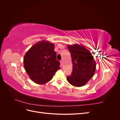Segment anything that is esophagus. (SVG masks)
<instances>
[{"label":"esophagus","mask_w":120,"mask_h":120,"mask_svg":"<svg viewBox=\"0 0 120 120\" xmlns=\"http://www.w3.org/2000/svg\"><path fill=\"white\" fill-rule=\"evenodd\" d=\"M60 64L63 66V60H61L60 61Z\"/></svg>","instance_id":"esophagus-1"}]
</instances>
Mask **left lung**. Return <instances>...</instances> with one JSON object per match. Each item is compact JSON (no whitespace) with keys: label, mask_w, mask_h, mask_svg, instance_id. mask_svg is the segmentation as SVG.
<instances>
[{"label":"left lung","mask_w":120,"mask_h":120,"mask_svg":"<svg viewBox=\"0 0 120 120\" xmlns=\"http://www.w3.org/2000/svg\"><path fill=\"white\" fill-rule=\"evenodd\" d=\"M72 64V71L67 77L68 82L75 86H82L94 75L96 63L92 53L84 46L75 44L68 45Z\"/></svg>","instance_id":"obj_1"}]
</instances>
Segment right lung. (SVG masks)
<instances>
[{
  "mask_svg": "<svg viewBox=\"0 0 120 120\" xmlns=\"http://www.w3.org/2000/svg\"><path fill=\"white\" fill-rule=\"evenodd\" d=\"M54 49L53 43L42 41L34 45L25 53L23 58L25 70L35 83L42 85L49 82L60 68Z\"/></svg>",
  "mask_w": 120,
  "mask_h": 120,
  "instance_id": "add662e5",
  "label": "right lung"
}]
</instances>
